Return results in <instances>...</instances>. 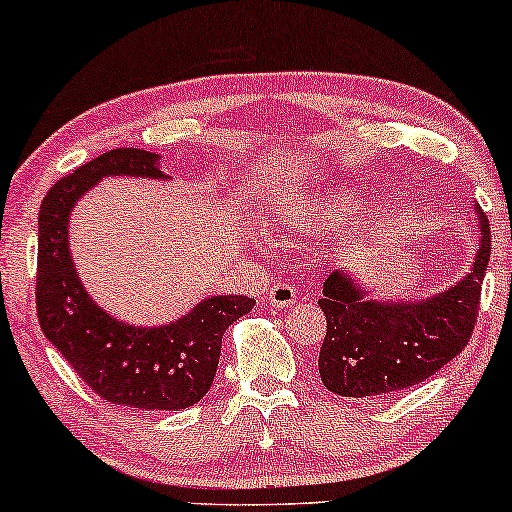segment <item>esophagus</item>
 <instances>
[{"label":"esophagus","mask_w":512,"mask_h":512,"mask_svg":"<svg viewBox=\"0 0 512 512\" xmlns=\"http://www.w3.org/2000/svg\"><path fill=\"white\" fill-rule=\"evenodd\" d=\"M268 301L275 308H291L296 303V289L287 282H277L275 287L268 291Z\"/></svg>","instance_id":"obj_1"}]
</instances>
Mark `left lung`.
Returning a JSON list of instances; mask_svg holds the SVG:
<instances>
[{"label": "left lung", "instance_id": "left-lung-1", "mask_svg": "<svg viewBox=\"0 0 512 512\" xmlns=\"http://www.w3.org/2000/svg\"><path fill=\"white\" fill-rule=\"evenodd\" d=\"M480 249L473 272L440 296L421 303L364 301L353 277L331 272L320 308L327 336L320 378L341 397H381L418 386L461 355L477 324L482 280L491 254V228L477 207Z\"/></svg>", "mask_w": 512, "mask_h": 512}]
</instances>
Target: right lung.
I'll list each match as a JSON object with an SVG mask.
<instances>
[{
  "label": "right lung",
  "mask_w": 512,
  "mask_h": 512,
  "mask_svg": "<svg viewBox=\"0 0 512 512\" xmlns=\"http://www.w3.org/2000/svg\"><path fill=\"white\" fill-rule=\"evenodd\" d=\"M159 178L157 155L138 148L103 152L46 192L39 207L37 317L44 336L98 397L145 411H176L214 383L225 329L254 308L247 296H211L159 329L117 322L91 301L68 249L70 209L103 176Z\"/></svg>",
  "instance_id": "1"
}]
</instances>
